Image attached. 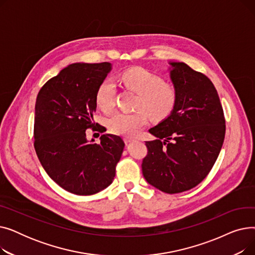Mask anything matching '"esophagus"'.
Returning a JSON list of instances; mask_svg holds the SVG:
<instances>
[{"label":"esophagus","instance_id":"obj_1","mask_svg":"<svg viewBox=\"0 0 255 255\" xmlns=\"http://www.w3.org/2000/svg\"><path fill=\"white\" fill-rule=\"evenodd\" d=\"M134 140V138H132V137H124V141L126 142V143H129V142H131V141H133Z\"/></svg>","mask_w":255,"mask_h":255}]
</instances>
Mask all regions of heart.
<instances>
[{"label":"heart","instance_id":"b5f03b06","mask_svg":"<svg viewBox=\"0 0 255 255\" xmlns=\"http://www.w3.org/2000/svg\"><path fill=\"white\" fill-rule=\"evenodd\" d=\"M121 84L137 94L135 109L140 110L133 114L117 113L107 122L110 130L118 135L134 136L148 124V115L155 120L165 118L176 104L177 93L169 84H163L159 76L143 70L130 69L119 76ZM116 87L113 80L106 78L97 88L95 100L104 113L114 109Z\"/></svg>","mask_w":255,"mask_h":255}]
</instances>
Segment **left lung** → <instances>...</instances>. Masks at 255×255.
Masks as SVG:
<instances>
[{
    "label": "left lung",
    "mask_w": 255,
    "mask_h": 255,
    "mask_svg": "<svg viewBox=\"0 0 255 255\" xmlns=\"http://www.w3.org/2000/svg\"><path fill=\"white\" fill-rule=\"evenodd\" d=\"M169 78L177 93L170 114L149 132L141 164L150 185L165 193L189 190L202 182L220 153L225 120L211 80L183 62L168 61Z\"/></svg>",
    "instance_id": "8db88e82"
}]
</instances>
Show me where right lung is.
Returning a JSON list of instances; mask_svg holds the SVG:
<instances>
[{"instance_id":"add662e5","label":"right lung","mask_w":255,"mask_h":255,"mask_svg":"<svg viewBox=\"0 0 255 255\" xmlns=\"http://www.w3.org/2000/svg\"><path fill=\"white\" fill-rule=\"evenodd\" d=\"M113 69L111 63L70 64L40 89L35 105V150L51 180L77 195L109 187L125 143L103 134L100 143L87 139L94 128L96 91Z\"/></svg>"}]
</instances>
